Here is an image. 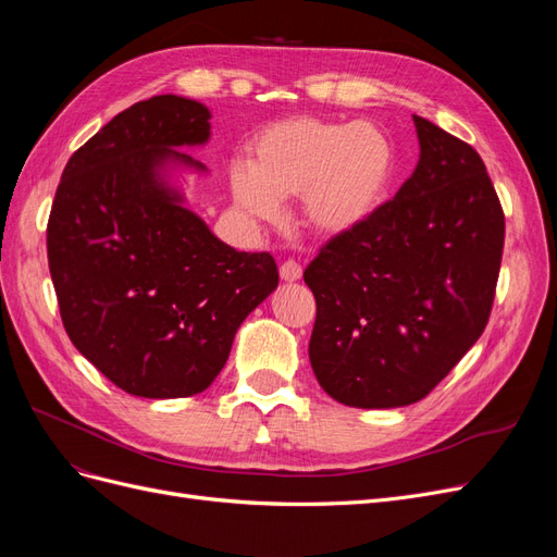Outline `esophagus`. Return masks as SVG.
Segmentation results:
<instances>
[{
    "label": "esophagus",
    "mask_w": 557,
    "mask_h": 557,
    "mask_svg": "<svg viewBox=\"0 0 557 557\" xmlns=\"http://www.w3.org/2000/svg\"><path fill=\"white\" fill-rule=\"evenodd\" d=\"M278 272H281V278H283L285 283H295V281L301 278V267H299L297 262H293V260L283 262Z\"/></svg>",
    "instance_id": "1"
}]
</instances>
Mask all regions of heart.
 <instances>
[{
  "label": "heart",
  "mask_w": 557,
  "mask_h": 557,
  "mask_svg": "<svg viewBox=\"0 0 557 557\" xmlns=\"http://www.w3.org/2000/svg\"><path fill=\"white\" fill-rule=\"evenodd\" d=\"M395 174L397 150L381 125L293 115L256 134L248 166H232L230 188L237 209L258 223H276L278 201L299 197L301 223L339 239L381 211Z\"/></svg>",
  "instance_id": "obj_1"
}]
</instances>
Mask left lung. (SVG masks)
<instances>
[{
    "mask_svg": "<svg viewBox=\"0 0 557 557\" xmlns=\"http://www.w3.org/2000/svg\"><path fill=\"white\" fill-rule=\"evenodd\" d=\"M411 178L358 232L307 267L309 360L323 391L358 409L423 399L479 342L493 309L504 213L481 156L413 115Z\"/></svg>",
    "mask_w": 557,
    "mask_h": 557,
    "instance_id": "1",
    "label": "left lung"
}]
</instances>
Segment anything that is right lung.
<instances>
[{
    "mask_svg": "<svg viewBox=\"0 0 557 557\" xmlns=\"http://www.w3.org/2000/svg\"><path fill=\"white\" fill-rule=\"evenodd\" d=\"M211 111L158 95L117 113L66 162L48 218V267L72 344L121 391L190 397L215 381L246 315L276 290L269 252L234 250L185 207L207 174Z\"/></svg>",
    "mask_w": 557,
    "mask_h": 557,
    "instance_id": "right-lung-1",
    "label": "right lung"
}]
</instances>
